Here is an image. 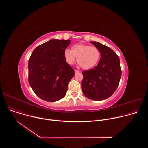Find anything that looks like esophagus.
Returning <instances> with one entry per match:
<instances>
[{
	"label": "esophagus",
	"mask_w": 148,
	"mask_h": 148,
	"mask_svg": "<svg viewBox=\"0 0 148 148\" xmlns=\"http://www.w3.org/2000/svg\"><path fill=\"white\" fill-rule=\"evenodd\" d=\"M79 71L78 70H75V74H77V73H79Z\"/></svg>",
	"instance_id": "1"
}]
</instances>
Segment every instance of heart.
<instances>
[{"label": "heart", "instance_id": "obj_1", "mask_svg": "<svg viewBox=\"0 0 148 148\" xmlns=\"http://www.w3.org/2000/svg\"><path fill=\"white\" fill-rule=\"evenodd\" d=\"M64 56L66 61L70 65L74 64L77 57L79 66L84 70H89L97 65L100 57V52L95 47L77 44L72 47L71 50L66 49Z\"/></svg>", "mask_w": 148, "mask_h": 148}]
</instances>
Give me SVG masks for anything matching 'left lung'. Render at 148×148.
I'll list each match as a JSON object with an SVG mask.
<instances>
[{"instance_id": "left-lung-1", "label": "left lung", "mask_w": 148, "mask_h": 148, "mask_svg": "<svg viewBox=\"0 0 148 148\" xmlns=\"http://www.w3.org/2000/svg\"><path fill=\"white\" fill-rule=\"evenodd\" d=\"M99 50L101 58L98 65L82 71L81 88L89 99L101 101L116 91L121 78L119 58L110 47L97 41H90Z\"/></svg>"}]
</instances>
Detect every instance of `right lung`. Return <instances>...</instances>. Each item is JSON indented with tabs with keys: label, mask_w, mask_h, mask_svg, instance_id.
Masks as SVG:
<instances>
[{
	"label": "right lung",
	"mask_w": 148,
	"mask_h": 148,
	"mask_svg": "<svg viewBox=\"0 0 148 148\" xmlns=\"http://www.w3.org/2000/svg\"><path fill=\"white\" fill-rule=\"evenodd\" d=\"M70 40L52 39L37 46L29 60V82L41 99L56 102L64 97L74 70L64 53Z\"/></svg>",
	"instance_id": "1"
}]
</instances>
